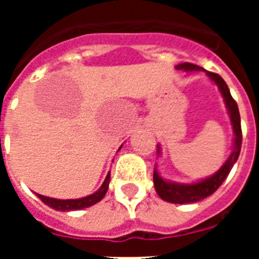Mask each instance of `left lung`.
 Returning <instances> with one entry per match:
<instances>
[{
    "label": "left lung",
    "instance_id": "left-lung-1",
    "mask_svg": "<svg viewBox=\"0 0 259 259\" xmlns=\"http://www.w3.org/2000/svg\"><path fill=\"white\" fill-rule=\"evenodd\" d=\"M176 70H183L185 72H193V71H202L206 74V76L211 80L215 85L218 87L219 92H221L222 97L224 100V104L227 107L228 115H230L231 124H232L233 130V144H232V152L228 155L227 161L222 164V167L218 171L212 175L207 176L205 179L197 180V182L189 183V184H184V183H176L167 180L162 178L159 171L157 170V166L154 168V174H153V182H154L155 192L158 196L163 201L171 203H194L198 201L203 200V198L209 197L210 194L214 193L217 189L222 185V183L226 180V178L230 174L231 168L233 164L236 163L237 158L240 155V150H241V143H242V134H241V119H240L239 107H237L236 101L233 100L231 96L230 89H228L227 84L219 76L218 74L214 72H209V71L203 70L202 67L193 63H180V65L175 66ZM157 153L158 157L161 155V145H157Z\"/></svg>",
    "mask_w": 259,
    "mask_h": 259
}]
</instances>
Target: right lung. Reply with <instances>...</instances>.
<instances>
[{
  "label": "right lung",
  "instance_id": "1",
  "mask_svg": "<svg viewBox=\"0 0 259 259\" xmlns=\"http://www.w3.org/2000/svg\"><path fill=\"white\" fill-rule=\"evenodd\" d=\"M122 148V146H120ZM119 148V149H120ZM118 149V150H119ZM109 183H110V171L107 172L106 178H105L104 183L100 187L98 191H96L95 193L89 194V196H85V197L81 198H71V200H58V198H52L47 197V196H42V194H37V197L40 198L45 205H48L49 207L54 210H58V211H72V210H81L85 209V207L92 206V205H96L97 202L102 200L106 194L107 188H109Z\"/></svg>",
  "mask_w": 259,
  "mask_h": 259
}]
</instances>
